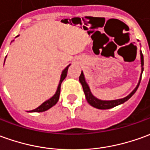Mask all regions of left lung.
Listing matches in <instances>:
<instances>
[{"mask_svg": "<svg viewBox=\"0 0 150 150\" xmlns=\"http://www.w3.org/2000/svg\"><path fill=\"white\" fill-rule=\"evenodd\" d=\"M140 62H141V74H140V81L138 82V84L136 86V87L132 91L131 94H129L127 96L124 97L122 99H118V100H101L97 99L96 97H95L92 95V93L91 92V90L89 87L88 84L86 83V81L85 77H84V74L83 72H81V75L79 77V81L81 82V86H82V88H83V91L85 93V96L86 100L88 102L90 105L93 106L94 108H99V109H108V108H112L115 106L121 105V104H123L124 102L127 100H128L129 99L136 93V90L139 87L140 85V80H141V76H142V73H143V70H144V56H143V54L140 51Z\"/></svg>", "mask_w": 150, "mask_h": 150, "instance_id": "obj_1", "label": "left lung"}]
</instances>
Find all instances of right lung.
<instances>
[{"label":"right lung","instance_id":"add662e5","mask_svg":"<svg viewBox=\"0 0 150 150\" xmlns=\"http://www.w3.org/2000/svg\"><path fill=\"white\" fill-rule=\"evenodd\" d=\"M17 37H18V36H17ZM17 37H16V38H17ZM5 60H6V59H5ZM69 66H70V64L68 65V66H67V67L63 70V72H62L61 77H60V80H59V83L57 91H56L55 94H54V95L53 96L51 97L50 99L47 100H45V102L40 105L39 107H38L37 108H35V109H33V110L28 111V112H44V111L48 110V109L51 108V107H53L54 105H56V103H57L58 100H59V94H60V86H61V83H62V81L64 80V78L66 77V76H67V73H68V69H69Z\"/></svg>","mask_w":150,"mask_h":150}]
</instances>
